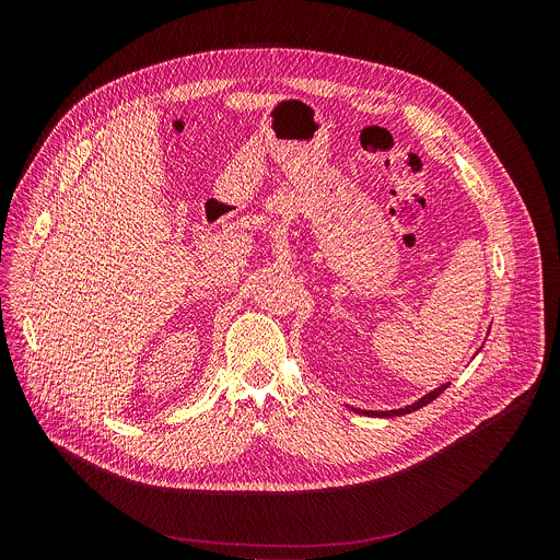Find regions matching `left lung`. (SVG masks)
Segmentation results:
<instances>
[{"label":"left lung","instance_id":"8db88e82","mask_svg":"<svg viewBox=\"0 0 560 560\" xmlns=\"http://www.w3.org/2000/svg\"><path fill=\"white\" fill-rule=\"evenodd\" d=\"M450 387V383H443V385H439L436 389H432V392H428L425 396H421L419 401H415L412 406H406V408H398V410H387V412H372V410H357V408H352L357 415H365V417H385V419H389V417H404V415H410V412H417V410H421L423 406H428V404H432L434 398L441 394V392H445Z\"/></svg>","mask_w":560,"mask_h":560}]
</instances>
